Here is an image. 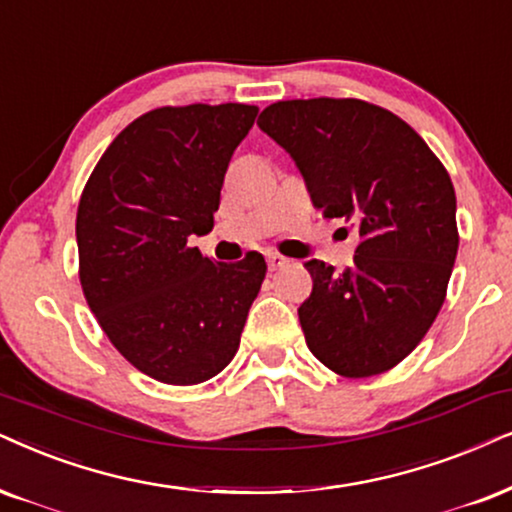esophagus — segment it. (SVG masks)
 Wrapping results in <instances>:
<instances>
[{
    "label": "esophagus",
    "instance_id": "34e87169",
    "mask_svg": "<svg viewBox=\"0 0 512 512\" xmlns=\"http://www.w3.org/2000/svg\"><path fill=\"white\" fill-rule=\"evenodd\" d=\"M267 264H269V269H271V271H276V269L286 267V264H288V257L278 255V252H269V255H267Z\"/></svg>",
    "mask_w": 512,
    "mask_h": 512
}]
</instances>
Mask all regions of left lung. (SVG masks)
<instances>
[{"mask_svg":"<svg viewBox=\"0 0 512 512\" xmlns=\"http://www.w3.org/2000/svg\"><path fill=\"white\" fill-rule=\"evenodd\" d=\"M257 125L302 172L314 208L359 234L338 274L309 260L312 295L297 309L312 354L345 378L390 371L442 309L458 252L449 172L413 127L359 99H293Z\"/></svg>","mask_w":512,"mask_h":512,"instance_id":"obj_1","label":"left lung"}]
</instances>
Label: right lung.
<instances>
[{"instance_id": "add662e5", "label": "right lung", "mask_w": 512, "mask_h": 512, "mask_svg": "<svg viewBox=\"0 0 512 512\" xmlns=\"http://www.w3.org/2000/svg\"><path fill=\"white\" fill-rule=\"evenodd\" d=\"M257 106L148 111L96 163L77 205L80 283L96 321L141 373L198 385L234 359L267 262H215L191 236L215 226L224 174Z\"/></svg>"}]
</instances>
